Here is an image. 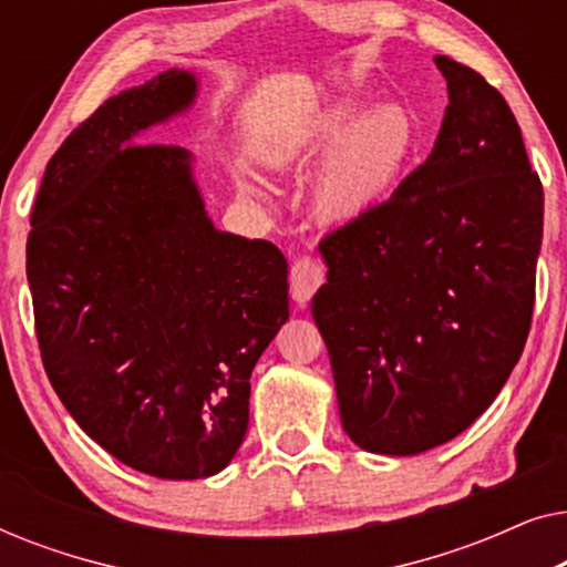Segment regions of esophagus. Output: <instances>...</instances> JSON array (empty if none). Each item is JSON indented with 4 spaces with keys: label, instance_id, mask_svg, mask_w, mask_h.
Segmentation results:
<instances>
[{
    "label": "esophagus",
    "instance_id": "34e87169",
    "mask_svg": "<svg viewBox=\"0 0 567 567\" xmlns=\"http://www.w3.org/2000/svg\"><path fill=\"white\" fill-rule=\"evenodd\" d=\"M322 281H324V268L320 262L309 258V255H299V258L293 260L291 276H289L291 299L297 301V305H307V301L315 297V291L320 289Z\"/></svg>",
    "mask_w": 567,
    "mask_h": 567
}]
</instances>
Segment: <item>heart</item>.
I'll return each instance as SVG.
<instances>
[{"label":"heart","instance_id":"1","mask_svg":"<svg viewBox=\"0 0 567 567\" xmlns=\"http://www.w3.org/2000/svg\"><path fill=\"white\" fill-rule=\"evenodd\" d=\"M359 100H343L315 115L293 136L289 152L274 159L278 169L309 165L315 169V214L330 224H351L382 206L413 165L421 150V123L400 103H382L361 115ZM237 188L247 198H260L262 190L250 177H239Z\"/></svg>","mask_w":567,"mask_h":567}]
</instances>
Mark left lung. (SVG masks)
I'll list each match as a JSON object with an SVG mask.
<instances>
[{"mask_svg": "<svg viewBox=\"0 0 567 567\" xmlns=\"http://www.w3.org/2000/svg\"><path fill=\"white\" fill-rule=\"evenodd\" d=\"M449 105L429 159L320 243L312 317L340 421L371 454L446 444L491 408L522 359L545 196L522 128L475 69L436 56Z\"/></svg>", "mask_w": 567, "mask_h": 567, "instance_id": "8db88e82", "label": "left lung"}]
</instances>
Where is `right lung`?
Returning <instances> with one entry per match:
<instances>
[{
  "label": "right lung",
  "mask_w": 567,
  "mask_h": 567,
  "mask_svg": "<svg viewBox=\"0 0 567 567\" xmlns=\"http://www.w3.org/2000/svg\"><path fill=\"white\" fill-rule=\"evenodd\" d=\"M196 92L167 69L105 100L51 157L28 235L53 390L107 454L162 480L231 462L255 363L289 320L281 250L214 227L188 150L142 144Z\"/></svg>",
  "instance_id": "add662e5"
}]
</instances>
